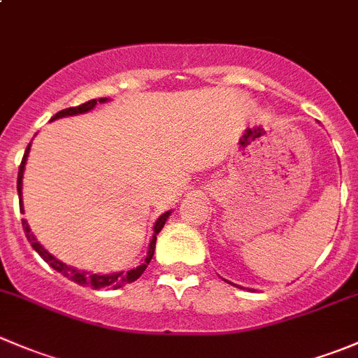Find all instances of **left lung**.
<instances>
[{"label":"left lung","instance_id":"left-lung-1","mask_svg":"<svg viewBox=\"0 0 358 358\" xmlns=\"http://www.w3.org/2000/svg\"><path fill=\"white\" fill-rule=\"evenodd\" d=\"M227 282H229V280H227ZM229 284H232V282H229ZM232 286H236V287H239V286H237V284H232Z\"/></svg>","mask_w":358,"mask_h":358}]
</instances>
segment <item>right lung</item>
Masks as SVG:
<instances>
[{"label": "right lung", "mask_w": 358, "mask_h": 358, "mask_svg": "<svg viewBox=\"0 0 358 358\" xmlns=\"http://www.w3.org/2000/svg\"><path fill=\"white\" fill-rule=\"evenodd\" d=\"M96 102L106 103V102H109V99L90 100V102L81 103V106H79V107H69V109H64V110L57 112V114L52 117V121H55V119H59V117H67V115L85 114V112H90L92 109H95ZM29 150H31V143H29L27 149H25V154H24L22 162H20V168H19V178H17V190H19L20 213H24L22 180H24L25 162H27V157H29ZM169 215H171V211L162 213V215L156 220V223H154L152 239H150L149 251H147V256H145V259H143L142 265H138V266H136V268L128 270V272L121 270V272H114V273H93V272H88V270H81V268H76V266H72V265H67V263H64L62 259H59V258H57V256H53L52 252L46 251V249L38 243V239H36V237H34V234H32L31 229H29L27 220H22V227H24L25 237H27V241H29V243H31L32 249H34V251L38 252V255L41 256V258L45 259V262L48 263V265L52 266L53 270H57V272H60V273H62V275L69 277V279L74 280V282L79 284V286L93 287V289H117V287L126 286V284L135 282V280L138 279V277L142 275L143 272H145L147 265H149L150 259H152V256H154V249H156L157 234L162 230V227H164L166 220L169 218Z\"/></svg>", "instance_id": "obj_1"}]
</instances>
